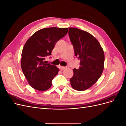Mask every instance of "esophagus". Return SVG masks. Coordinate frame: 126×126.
<instances>
[{
  "mask_svg": "<svg viewBox=\"0 0 126 126\" xmlns=\"http://www.w3.org/2000/svg\"><path fill=\"white\" fill-rule=\"evenodd\" d=\"M59 68L60 69L62 70H64L66 68V67H64V66H59Z\"/></svg>",
  "mask_w": 126,
  "mask_h": 126,
  "instance_id": "34e87169",
  "label": "esophagus"
}]
</instances>
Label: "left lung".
Here are the masks:
<instances>
[{
	"label": "left lung",
	"instance_id": "8db88e82",
	"mask_svg": "<svg viewBox=\"0 0 126 126\" xmlns=\"http://www.w3.org/2000/svg\"><path fill=\"white\" fill-rule=\"evenodd\" d=\"M68 33L80 65L78 69H73L70 84L76 90L84 91L94 84L101 76L104 68V52L97 39L90 33L71 27Z\"/></svg>",
	"mask_w": 126,
	"mask_h": 126
}]
</instances>
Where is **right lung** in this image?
I'll list each match as a JSON object with an SVG mask.
<instances>
[{
	"instance_id": "add662e5",
	"label": "right lung",
	"mask_w": 126,
	"mask_h": 126,
	"mask_svg": "<svg viewBox=\"0 0 126 126\" xmlns=\"http://www.w3.org/2000/svg\"><path fill=\"white\" fill-rule=\"evenodd\" d=\"M68 28L51 27L38 30L27 40L21 58L22 71L32 87L39 91L50 88L52 80L58 74L56 66L45 62L51 55L56 43L65 36Z\"/></svg>"
}]
</instances>
